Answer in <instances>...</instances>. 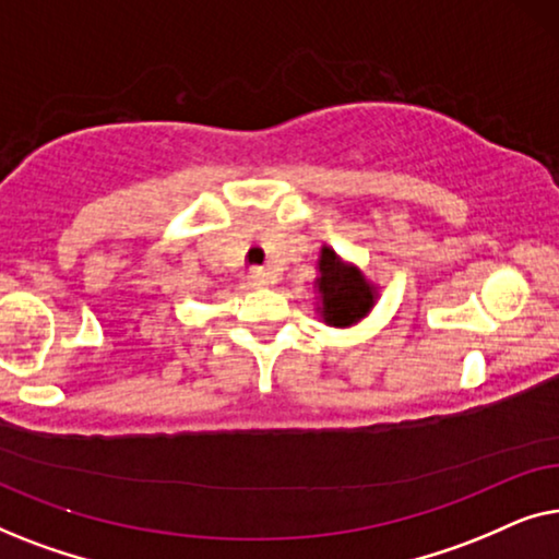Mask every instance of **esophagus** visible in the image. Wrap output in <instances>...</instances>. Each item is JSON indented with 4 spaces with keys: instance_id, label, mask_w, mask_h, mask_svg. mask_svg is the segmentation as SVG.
<instances>
[{
    "instance_id": "esophagus-1",
    "label": "esophagus",
    "mask_w": 559,
    "mask_h": 559,
    "mask_svg": "<svg viewBox=\"0 0 559 559\" xmlns=\"http://www.w3.org/2000/svg\"><path fill=\"white\" fill-rule=\"evenodd\" d=\"M249 280L254 282L257 287H264V285H270V282H272V274L266 272V270H262V266H251Z\"/></svg>"
}]
</instances>
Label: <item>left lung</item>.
<instances>
[{"instance_id": "obj_1", "label": "left lung", "mask_w": 559, "mask_h": 559, "mask_svg": "<svg viewBox=\"0 0 559 559\" xmlns=\"http://www.w3.org/2000/svg\"><path fill=\"white\" fill-rule=\"evenodd\" d=\"M318 293L323 300V320L328 325L346 328L361 320L373 305V289L356 266H346L333 249L323 247L318 262Z\"/></svg>"}]
</instances>
